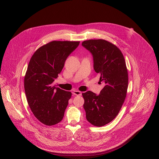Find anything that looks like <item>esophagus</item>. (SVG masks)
Returning a JSON list of instances; mask_svg holds the SVG:
<instances>
[{
    "instance_id": "esophagus-1",
    "label": "esophagus",
    "mask_w": 159,
    "mask_h": 159,
    "mask_svg": "<svg viewBox=\"0 0 159 159\" xmlns=\"http://www.w3.org/2000/svg\"><path fill=\"white\" fill-rule=\"evenodd\" d=\"M73 94L75 95H77V96H81V95L82 94L81 92L80 91H77V90H75L73 91Z\"/></svg>"
}]
</instances>
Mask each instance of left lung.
Wrapping results in <instances>:
<instances>
[{
    "instance_id": "1",
    "label": "left lung",
    "mask_w": 159,
    "mask_h": 159,
    "mask_svg": "<svg viewBox=\"0 0 159 159\" xmlns=\"http://www.w3.org/2000/svg\"><path fill=\"white\" fill-rule=\"evenodd\" d=\"M82 46L93 55L94 70L105 86L99 95L91 91L82 93L87 120L102 126L118 114L127 92L129 76L126 62L120 49L104 39H89Z\"/></svg>"
}]
</instances>
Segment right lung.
I'll return each instance as SVG.
<instances>
[{
	"label": "right lung",
	"mask_w": 159,
	"mask_h": 159,
	"mask_svg": "<svg viewBox=\"0 0 159 159\" xmlns=\"http://www.w3.org/2000/svg\"><path fill=\"white\" fill-rule=\"evenodd\" d=\"M80 41H53L38 48L32 56L24 76V89L28 105L36 118L51 126L64 116L72 93L55 87L68 56Z\"/></svg>",
	"instance_id": "1"
}]
</instances>
